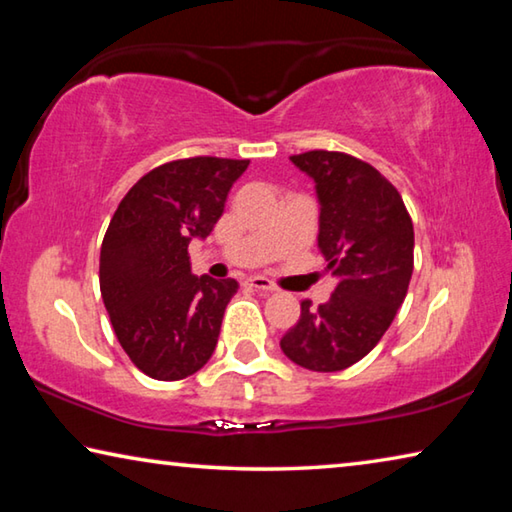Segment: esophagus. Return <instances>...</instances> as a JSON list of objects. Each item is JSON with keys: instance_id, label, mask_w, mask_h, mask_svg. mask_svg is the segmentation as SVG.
Here are the masks:
<instances>
[{"instance_id": "obj_1", "label": "esophagus", "mask_w": 512, "mask_h": 512, "mask_svg": "<svg viewBox=\"0 0 512 512\" xmlns=\"http://www.w3.org/2000/svg\"><path fill=\"white\" fill-rule=\"evenodd\" d=\"M246 284H248V287H253L255 291H264V293H271V291H275V284H273L271 280H268V277H262V275H253V277H248Z\"/></svg>"}]
</instances>
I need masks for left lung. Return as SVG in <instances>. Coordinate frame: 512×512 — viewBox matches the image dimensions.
Masks as SVG:
<instances>
[{"instance_id": "left-lung-1", "label": "left lung", "mask_w": 512, "mask_h": 512, "mask_svg": "<svg viewBox=\"0 0 512 512\" xmlns=\"http://www.w3.org/2000/svg\"><path fill=\"white\" fill-rule=\"evenodd\" d=\"M291 162L316 183L318 248L339 284L318 309L302 302L280 348L307 370H345L375 348L402 307L413 221L400 192L368 162L339 151H307Z\"/></svg>"}]
</instances>
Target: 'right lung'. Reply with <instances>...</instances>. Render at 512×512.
Wrapping results in <instances>:
<instances>
[{"mask_svg": "<svg viewBox=\"0 0 512 512\" xmlns=\"http://www.w3.org/2000/svg\"><path fill=\"white\" fill-rule=\"evenodd\" d=\"M250 160L160 164L131 187L101 244L99 287L121 348L144 375L178 381L210 361L237 280L194 275L189 241L205 239Z\"/></svg>", "mask_w": 512, "mask_h": 512, "instance_id": "obj_1", "label": "right lung"}]
</instances>
